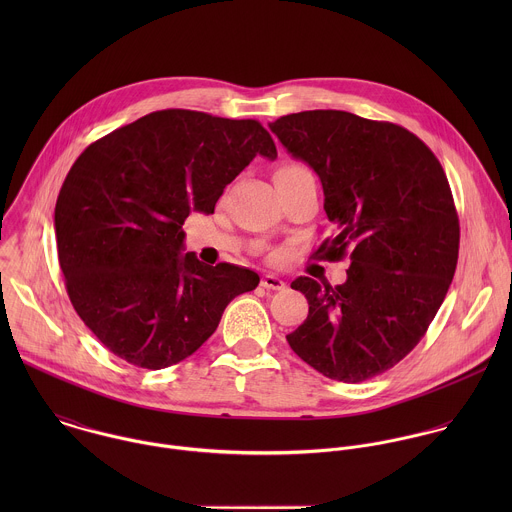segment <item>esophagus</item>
<instances>
[{
	"label": "esophagus",
	"instance_id": "1",
	"mask_svg": "<svg viewBox=\"0 0 512 512\" xmlns=\"http://www.w3.org/2000/svg\"><path fill=\"white\" fill-rule=\"evenodd\" d=\"M260 286H262L264 290H284V288H286L284 280H280L278 276H272V274H266V276H262V280H260Z\"/></svg>",
	"mask_w": 512,
	"mask_h": 512
}]
</instances>
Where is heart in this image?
<instances>
[{
    "label": "heart",
    "instance_id": "b5f03b06",
    "mask_svg": "<svg viewBox=\"0 0 512 512\" xmlns=\"http://www.w3.org/2000/svg\"><path fill=\"white\" fill-rule=\"evenodd\" d=\"M292 169H305V167H301V165H297V163H286V165L280 167L278 171H292Z\"/></svg>",
    "mask_w": 512,
    "mask_h": 512
}]
</instances>
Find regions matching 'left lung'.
I'll list each match as a JSON object with an SVG mask.
<instances>
[{
    "instance_id": "obj_1",
    "label": "left lung",
    "mask_w": 512,
    "mask_h": 512,
    "mask_svg": "<svg viewBox=\"0 0 512 512\" xmlns=\"http://www.w3.org/2000/svg\"><path fill=\"white\" fill-rule=\"evenodd\" d=\"M270 130L321 179L339 232L315 256L351 258L341 286L293 280L309 313L286 339L323 376L363 382L420 343L449 290L459 219L447 177L432 149L398 124L309 110Z\"/></svg>"
}]
</instances>
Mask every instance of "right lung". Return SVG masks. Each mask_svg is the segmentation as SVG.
<instances>
[{
	"label": "right lung",
	"instance_id": "obj_1",
	"mask_svg": "<svg viewBox=\"0 0 512 512\" xmlns=\"http://www.w3.org/2000/svg\"><path fill=\"white\" fill-rule=\"evenodd\" d=\"M276 159L256 120L159 110L114 130L74 161L57 199L59 264L74 311L130 365L191 357L256 272L183 252L191 211L215 213L224 187L256 157Z\"/></svg>",
	"mask_w": 512,
	"mask_h": 512
}]
</instances>
